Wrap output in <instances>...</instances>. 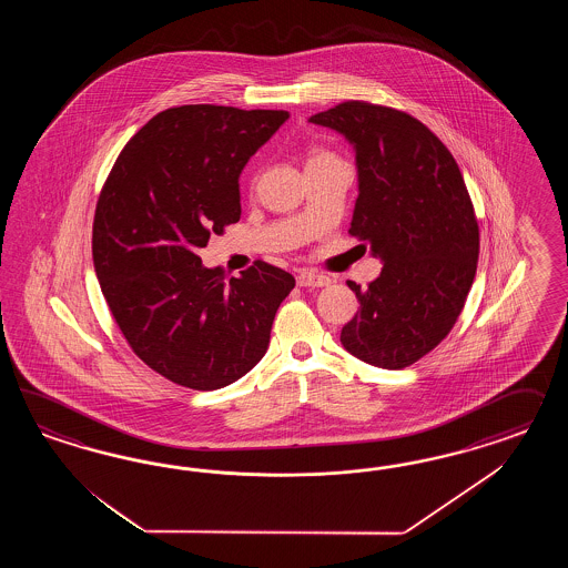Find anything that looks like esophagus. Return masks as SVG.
Wrapping results in <instances>:
<instances>
[{"label":"esophagus","instance_id":"obj_1","mask_svg":"<svg viewBox=\"0 0 568 568\" xmlns=\"http://www.w3.org/2000/svg\"><path fill=\"white\" fill-rule=\"evenodd\" d=\"M331 283V278L327 275H321V273H314V271H300L297 273V285L300 287H327Z\"/></svg>","mask_w":568,"mask_h":568}]
</instances>
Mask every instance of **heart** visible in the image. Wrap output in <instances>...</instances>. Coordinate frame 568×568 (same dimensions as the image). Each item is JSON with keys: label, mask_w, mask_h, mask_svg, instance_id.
<instances>
[{"label": "heart", "mask_w": 568, "mask_h": 568, "mask_svg": "<svg viewBox=\"0 0 568 568\" xmlns=\"http://www.w3.org/2000/svg\"><path fill=\"white\" fill-rule=\"evenodd\" d=\"M328 158H335V155L331 154V152H325V150H312L308 154V160H306V166L314 164V162H321V160H328Z\"/></svg>", "instance_id": "obj_1"}]
</instances>
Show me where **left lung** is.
<instances>
[{
	"label": "left lung",
	"instance_id": "obj_1",
	"mask_svg": "<svg viewBox=\"0 0 568 568\" xmlns=\"http://www.w3.org/2000/svg\"><path fill=\"white\" fill-rule=\"evenodd\" d=\"M310 122L356 150L358 200L349 235L383 260L356 293L361 310L342 328L345 349L399 371L446 339L465 308L479 260V224L454 155L410 114L377 103H337Z\"/></svg>",
	"mask_w": 568,
	"mask_h": 568
}]
</instances>
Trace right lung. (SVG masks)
<instances>
[{"label": "right lung", "instance_id": "add662e5", "mask_svg": "<svg viewBox=\"0 0 568 568\" xmlns=\"http://www.w3.org/2000/svg\"><path fill=\"white\" fill-rule=\"evenodd\" d=\"M285 110L169 108L122 148L93 219V266L131 349L176 385L212 392L266 354L290 273L256 260L241 276L197 256L241 216L240 174Z\"/></svg>", "mask_w": 568, "mask_h": 568}]
</instances>
